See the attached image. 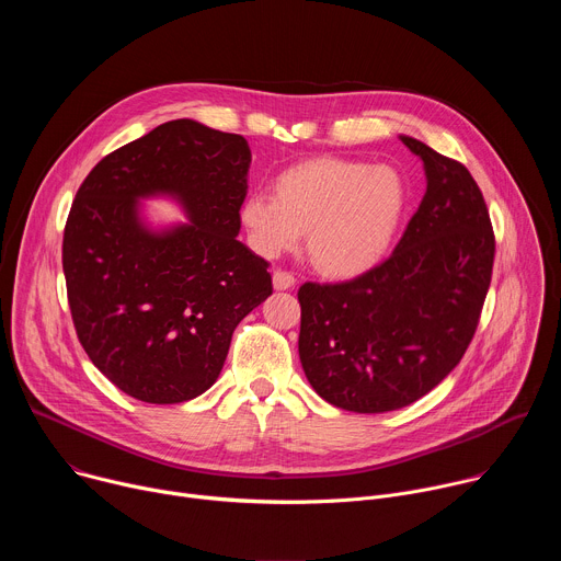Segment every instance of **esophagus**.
I'll list each match as a JSON object with an SVG mask.
<instances>
[{"mask_svg":"<svg viewBox=\"0 0 561 561\" xmlns=\"http://www.w3.org/2000/svg\"><path fill=\"white\" fill-rule=\"evenodd\" d=\"M273 286H275L277 290H288V288H293V286H295V277H293V273L282 271V268L273 271Z\"/></svg>","mask_w":561,"mask_h":561,"instance_id":"obj_1","label":"esophagus"}]
</instances>
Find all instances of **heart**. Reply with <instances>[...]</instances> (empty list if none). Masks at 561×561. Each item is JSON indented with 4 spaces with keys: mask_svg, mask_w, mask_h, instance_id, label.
<instances>
[{
    "mask_svg": "<svg viewBox=\"0 0 561 561\" xmlns=\"http://www.w3.org/2000/svg\"><path fill=\"white\" fill-rule=\"evenodd\" d=\"M407 208L397 171L346 157H314L284 169L273 197L249 195L239 210L264 257L293 251L301 232L310 262L331 277H355L388 253Z\"/></svg>",
    "mask_w": 561,
    "mask_h": 561,
    "instance_id": "1",
    "label": "heart"
}]
</instances>
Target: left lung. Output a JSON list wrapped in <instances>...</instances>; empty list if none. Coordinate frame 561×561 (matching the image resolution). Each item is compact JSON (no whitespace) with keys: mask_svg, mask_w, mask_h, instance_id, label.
Masks as SVG:
<instances>
[{"mask_svg":"<svg viewBox=\"0 0 561 561\" xmlns=\"http://www.w3.org/2000/svg\"><path fill=\"white\" fill-rule=\"evenodd\" d=\"M426 195L388 260L340 284L299 286V359L314 392L353 413L404 409L463 357L482 314L495 232L457 159L420 139Z\"/></svg>","mask_w":561,"mask_h":561,"instance_id":"left-lung-1","label":"left lung"}]
</instances>
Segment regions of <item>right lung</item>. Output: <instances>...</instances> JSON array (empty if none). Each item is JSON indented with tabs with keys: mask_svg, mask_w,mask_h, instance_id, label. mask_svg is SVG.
Wrapping results in <instances>:
<instances>
[{
	"mask_svg": "<svg viewBox=\"0 0 561 561\" xmlns=\"http://www.w3.org/2000/svg\"><path fill=\"white\" fill-rule=\"evenodd\" d=\"M251 148L173 119L113 150L79 186L61 266L79 344L126 394L180 404L208 390L232 331L271 293L268 262L237 239ZM173 194L191 225L152 233L136 199Z\"/></svg>",
	"mask_w": 561,
	"mask_h": 561,
	"instance_id": "obj_1",
	"label": "right lung"
}]
</instances>
